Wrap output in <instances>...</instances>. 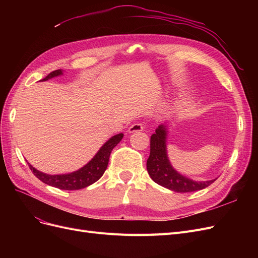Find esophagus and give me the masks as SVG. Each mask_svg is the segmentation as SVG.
Masks as SVG:
<instances>
[{"label": "esophagus", "instance_id": "34e87169", "mask_svg": "<svg viewBox=\"0 0 258 258\" xmlns=\"http://www.w3.org/2000/svg\"><path fill=\"white\" fill-rule=\"evenodd\" d=\"M144 129V126L143 123L141 122H137V123H134L131 124V127L129 128V132H137V131H142Z\"/></svg>", "mask_w": 258, "mask_h": 258}]
</instances>
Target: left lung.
Listing matches in <instances>:
<instances>
[{
	"instance_id": "1",
	"label": "left lung",
	"mask_w": 258,
	"mask_h": 258,
	"mask_svg": "<svg viewBox=\"0 0 258 258\" xmlns=\"http://www.w3.org/2000/svg\"><path fill=\"white\" fill-rule=\"evenodd\" d=\"M167 130L165 126H159L151 137V153L146 167L148 174L155 183L176 192H189L204 189L212 184L216 178L210 181L196 182L177 173L170 165L166 150Z\"/></svg>"
}]
</instances>
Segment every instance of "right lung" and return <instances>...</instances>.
I'll return each instance as SVG.
<instances>
[{
    "label": "right lung",
    "instance_id": "1",
    "mask_svg": "<svg viewBox=\"0 0 258 258\" xmlns=\"http://www.w3.org/2000/svg\"><path fill=\"white\" fill-rule=\"evenodd\" d=\"M60 74H62L61 70H56V71H52L51 73H49L42 81H48L49 79H52V77L58 76ZM122 137V134L112 137L106 143H104L102 147L100 148V151L87 165L72 173L50 175L36 170L35 168L31 166L30 163H28V165L31 171L33 172V174L45 184L57 187V188L63 190L82 189L97 182L98 179L103 175L104 171L106 170L108 165V159H110L111 152L113 151V148L121 141Z\"/></svg>",
    "mask_w": 258,
    "mask_h": 258
}]
</instances>
